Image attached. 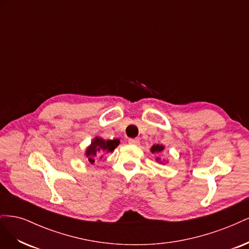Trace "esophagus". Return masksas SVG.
<instances>
[{
	"label": "esophagus",
	"mask_w": 249,
	"mask_h": 249,
	"mask_svg": "<svg viewBox=\"0 0 249 249\" xmlns=\"http://www.w3.org/2000/svg\"><path fill=\"white\" fill-rule=\"evenodd\" d=\"M129 143L130 144H133V145H138L139 143H140V140L139 139H137V138H135V139H129Z\"/></svg>",
	"instance_id": "1"
}]
</instances>
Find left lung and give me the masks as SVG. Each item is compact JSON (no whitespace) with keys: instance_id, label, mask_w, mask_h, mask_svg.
<instances>
[{"instance_id":"left-lung-1","label":"left lung","mask_w":249,"mask_h":249,"mask_svg":"<svg viewBox=\"0 0 249 249\" xmlns=\"http://www.w3.org/2000/svg\"><path fill=\"white\" fill-rule=\"evenodd\" d=\"M163 149H164L163 145L157 144V145H153L152 146V148H150V152H152L153 154H155V153H161ZM158 161H159V158H158Z\"/></svg>"}]
</instances>
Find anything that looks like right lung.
Listing matches in <instances>:
<instances>
[{
	"mask_svg": "<svg viewBox=\"0 0 249 249\" xmlns=\"http://www.w3.org/2000/svg\"><path fill=\"white\" fill-rule=\"evenodd\" d=\"M119 143L120 141L118 139L104 140L102 138L95 137L91 142V144H90V146L86 150V157L88 158V161L93 164L97 156L103 157V154L105 153L113 152V150L118 146Z\"/></svg>",
	"mask_w": 249,
	"mask_h": 249,
	"instance_id": "add662e5",
	"label": "right lung"
}]
</instances>
